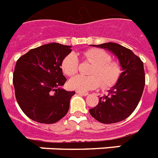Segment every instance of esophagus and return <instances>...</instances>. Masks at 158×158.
Listing matches in <instances>:
<instances>
[{"instance_id":"1","label":"esophagus","mask_w":158,"mask_h":158,"mask_svg":"<svg viewBox=\"0 0 158 158\" xmlns=\"http://www.w3.org/2000/svg\"><path fill=\"white\" fill-rule=\"evenodd\" d=\"M79 95H82V96H87L88 95V93H86V92H80V91H77V92Z\"/></svg>"}]
</instances>
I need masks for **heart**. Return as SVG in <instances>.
Masks as SVG:
<instances>
[{
	"mask_svg": "<svg viewBox=\"0 0 158 158\" xmlns=\"http://www.w3.org/2000/svg\"><path fill=\"white\" fill-rule=\"evenodd\" d=\"M87 61L94 64L89 74L84 77L78 75L71 78L69 81V87L77 91L86 92L96 89L103 85L104 87L113 85L120 75V66L116 62L110 61L108 53L100 49H90L83 54ZM79 68L77 57L75 54H69L62 62V69L67 76H73L77 73Z\"/></svg>",
	"mask_w": 158,
	"mask_h": 158,
	"instance_id": "obj_1",
	"label": "heart"
}]
</instances>
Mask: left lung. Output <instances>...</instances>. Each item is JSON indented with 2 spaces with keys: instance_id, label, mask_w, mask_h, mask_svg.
Here are the masks:
<instances>
[{
  "instance_id": "8db88e82",
  "label": "left lung",
  "mask_w": 158,
  "mask_h": 158,
  "mask_svg": "<svg viewBox=\"0 0 158 158\" xmlns=\"http://www.w3.org/2000/svg\"><path fill=\"white\" fill-rule=\"evenodd\" d=\"M109 50L117 58L122 73L117 83L100 97L98 105L89 113L101 123L111 124L123 121L133 113L140 100L145 85L143 64L131 50L117 43L90 45Z\"/></svg>"
}]
</instances>
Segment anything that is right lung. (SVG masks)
<instances>
[{
    "instance_id": "1",
    "label": "right lung",
    "mask_w": 158,
    "mask_h": 158,
    "mask_svg": "<svg viewBox=\"0 0 158 158\" xmlns=\"http://www.w3.org/2000/svg\"><path fill=\"white\" fill-rule=\"evenodd\" d=\"M70 45L50 43L31 49L18 59L13 74L15 97L26 116L35 122L52 124L69 109L75 91L62 88L66 77L62 62Z\"/></svg>"
}]
</instances>
